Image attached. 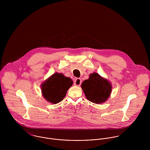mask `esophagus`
<instances>
[{"label":"esophagus","instance_id":"34e87169","mask_svg":"<svg viewBox=\"0 0 150 150\" xmlns=\"http://www.w3.org/2000/svg\"><path fill=\"white\" fill-rule=\"evenodd\" d=\"M81 84V80L80 79H76L74 81V84L76 86H80Z\"/></svg>","mask_w":150,"mask_h":150}]
</instances>
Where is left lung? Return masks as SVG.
Here are the masks:
<instances>
[{"label":"left lung","instance_id":"obj_1","mask_svg":"<svg viewBox=\"0 0 150 150\" xmlns=\"http://www.w3.org/2000/svg\"><path fill=\"white\" fill-rule=\"evenodd\" d=\"M86 98L96 104L106 102L112 92V85L106 79L94 72L89 74V79L81 84Z\"/></svg>","mask_w":150,"mask_h":150}]
</instances>
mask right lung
I'll use <instances>...</instances> for the list:
<instances>
[{"instance_id":"right-lung-1","label":"right lung","mask_w":150,"mask_h":150,"mask_svg":"<svg viewBox=\"0 0 150 150\" xmlns=\"http://www.w3.org/2000/svg\"><path fill=\"white\" fill-rule=\"evenodd\" d=\"M73 81L62 73H55L41 84L42 93L48 102L57 104L61 102Z\"/></svg>"}]
</instances>
